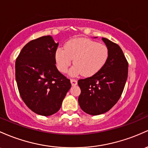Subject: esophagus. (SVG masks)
<instances>
[{
    "label": "esophagus",
    "instance_id": "1",
    "mask_svg": "<svg viewBox=\"0 0 148 148\" xmlns=\"http://www.w3.org/2000/svg\"><path fill=\"white\" fill-rule=\"evenodd\" d=\"M70 82H71V85H72V86H75V85H77V81L76 80V79H71L70 80Z\"/></svg>",
    "mask_w": 148,
    "mask_h": 148
}]
</instances>
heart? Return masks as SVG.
Listing matches in <instances>:
<instances>
[{"instance_id": "obj_1", "label": "heart", "mask_w": 148, "mask_h": 148, "mask_svg": "<svg viewBox=\"0 0 148 148\" xmlns=\"http://www.w3.org/2000/svg\"><path fill=\"white\" fill-rule=\"evenodd\" d=\"M108 58L106 45L86 38L69 40L64 48H58L56 52L57 66L62 73L66 72L74 59V66L70 70L71 75L81 73L84 77L94 75L103 67Z\"/></svg>"}]
</instances>
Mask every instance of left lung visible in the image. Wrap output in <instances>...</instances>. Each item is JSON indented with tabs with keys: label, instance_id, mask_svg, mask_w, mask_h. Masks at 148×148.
<instances>
[{
	"label": "left lung",
	"instance_id": "1",
	"mask_svg": "<svg viewBox=\"0 0 148 148\" xmlns=\"http://www.w3.org/2000/svg\"><path fill=\"white\" fill-rule=\"evenodd\" d=\"M108 49L104 66L94 75L78 81L79 104L86 113L99 115L109 111L119 100L128 77V63L116 43L103 38Z\"/></svg>",
	"mask_w": 148,
	"mask_h": 148
}]
</instances>
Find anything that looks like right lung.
Masks as SVG:
<instances>
[{"label": "right lung", "instance_id": "add662e5", "mask_svg": "<svg viewBox=\"0 0 148 148\" xmlns=\"http://www.w3.org/2000/svg\"><path fill=\"white\" fill-rule=\"evenodd\" d=\"M58 43L44 36L27 43L15 62V79L24 103L32 111L50 116L61 108L71 86L70 80L57 69Z\"/></svg>", "mask_w": 148, "mask_h": 148}]
</instances>
